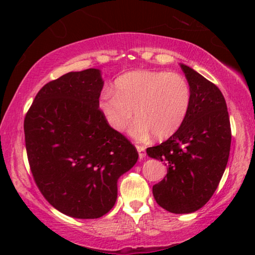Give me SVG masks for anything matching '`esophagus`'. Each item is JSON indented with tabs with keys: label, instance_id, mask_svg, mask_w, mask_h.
Returning <instances> with one entry per match:
<instances>
[{
	"label": "esophagus",
	"instance_id": "1",
	"mask_svg": "<svg viewBox=\"0 0 255 255\" xmlns=\"http://www.w3.org/2000/svg\"><path fill=\"white\" fill-rule=\"evenodd\" d=\"M135 147H137V151L139 153V159L142 160L146 156L145 147H144V146H140V145H137V146H135Z\"/></svg>",
	"mask_w": 255,
	"mask_h": 255
}]
</instances>
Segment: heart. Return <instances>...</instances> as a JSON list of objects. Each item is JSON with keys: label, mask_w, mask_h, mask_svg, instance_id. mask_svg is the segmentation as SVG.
Listing matches in <instances>:
<instances>
[{"label": "heart", "mask_w": 255, "mask_h": 255, "mask_svg": "<svg viewBox=\"0 0 255 255\" xmlns=\"http://www.w3.org/2000/svg\"><path fill=\"white\" fill-rule=\"evenodd\" d=\"M115 93L104 89L99 99V110L115 131H123L132 118L134 138L154 134L158 139L173 135L182 127L191 104L190 86L184 76L165 71H132L118 76Z\"/></svg>", "instance_id": "1"}]
</instances>
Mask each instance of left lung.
Returning a JSON list of instances; mask_svg holds the SVG:
<instances>
[{"label": "left lung", "mask_w": 255, "mask_h": 255, "mask_svg": "<svg viewBox=\"0 0 255 255\" xmlns=\"http://www.w3.org/2000/svg\"><path fill=\"white\" fill-rule=\"evenodd\" d=\"M181 68L191 90L189 113L172 137L146 152L168 167L165 179L153 186L156 203L173 214H190L217 189L228 165L231 128L218 87L189 66Z\"/></svg>", "instance_id": "8db88e82"}]
</instances>
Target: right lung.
Instances as JSON below:
<instances>
[{"instance_id": "1", "label": "right lung", "mask_w": 255, "mask_h": 255, "mask_svg": "<svg viewBox=\"0 0 255 255\" xmlns=\"http://www.w3.org/2000/svg\"><path fill=\"white\" fill-rule=\"evenodd\" d=\"M104 81L96 68L69 72L38 92L24 120L34 182L52 207L100 218L117 200V181L138 160L133 145L99 110Z\"/></svg>"}]
</instances>
